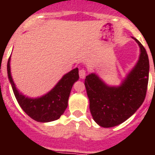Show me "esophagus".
<instances>
[{
  "label": "esophagus",
  "instance_id": "34e87169",
  "mask_svg": "<svg viewBox=\"0 0 155 155\" xmlns=\"http://www.w3.org/2000/svg\"><path fill=\"white\" fill-rule=\"evenodd\" d=\"M79 75H80V79H84L86 75V71L84 69H80V71H79Z\"/></svg>",
  "mask_w": 155,
  "mask_h": 155
}]
</instances>
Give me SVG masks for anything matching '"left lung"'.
Listing matches in <instances>:
<instances>
[{
	"instance_id": "1",
	"label": "left lung",
	"mask_w": 155,
	"mask_h": 155,
	"mask_svg": "<svg viewBox=\"0 0 155 155\" xmlns=\"http://www.w3.org/2000/svg\"><path fill=\"white\" fill-rule=\"evenodd\" d=\"M139 60L119 87H109L96 74L86 76L84 85L94 120L101 127L118 125L130 118L142 105L149 80V58L141 42Z\"/></svg>"
}]
</instances>
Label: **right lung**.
Listing matches in <instances>:
<instances>
[{"label": "right lung", "mask_w": 155, "mask_h": 155, "mask_svg": "<svg viewBox=\"0 0 155 155\" xmlns=\"http://www.w3.org/2000/svg\"><path fill=\"white\" fill-rule=\"evenodd\" d=\"M10 57L7 63L8 80L19 105L29 117L39 122H49L58 120L68 107L71 90L79 79V70L75 68L63 75L53 89L43 97L30 99L19 93L15 87L10 73Z\"/></svg>", "instance_id": "obj_1"}]
</instances>
